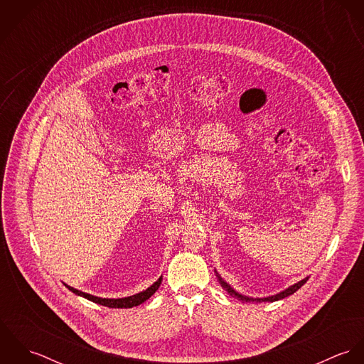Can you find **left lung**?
I'll list each match as a JSON object with an SVG mask.
<instances>
[{"label":"left lung","instance_id":"8db88e82","mask_svg":"<svg viewBox=\"0 0 364 364\" xmlns=\"http://www.w3.org/2000/svg\"><path fill=\"white\" fill-rule=\"evenodd\" d=\"M214 272H215V276H217V279H218V282H220V284L223 286V289L224 290H227L228 291V294L230 296H232V297H235V299H238V300H241V301H244V303H263V301H269V303H273V301H277V300H282V299H286V297H289V296H291V294H294L301 286H304L306 283H307V280L310 279L309 276L307 277H304V279H301L300 282H297V283H294V284H291V286H289L287 289H284V290H282L280 293H276V294H273V296H267V297H257V299H254V297H250V296H245V294H242V293H238L234 287H231L220 274H218V272L214 269Z\"/></svg>","mask_w":364,"mask_h":364}]
</instances>
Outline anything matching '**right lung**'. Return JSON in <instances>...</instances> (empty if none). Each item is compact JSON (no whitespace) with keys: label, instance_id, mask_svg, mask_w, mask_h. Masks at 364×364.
<instances>
[{"label":"right lung","instance_id":"1","mask_svg":"<svg viewBox=\"0 0 364 364\" xmlns=\"http://www.w3.org/2000/svg\"><path fill=\"white\" fill-rule=\"evenodd\" d=\"M162 282V276H159V279L154 282L149 289L137 293V294H133V296H129V297H122V299H104V297H97V296H92V294H88V293H84L81 290H77L68 284L64 283V286L73 291L74 294L80 296V297H84L92 303H97V304H101L105 307H109V309H133V307H137L140 304H143L146 300H149L156 290L159 287Z\"/></svg>","mask_w":364,"mask_h":364}]
</instances>
